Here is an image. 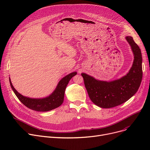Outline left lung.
<instances>
[{
  "mask_svg": "<svg viewBox=\"0 0 150 150\" xmlns=\"http://www.w3.org/2000/svg\"><path fill=\"white\" fill-rule=\"evenodd\" d=\"M134 54L133 64L128 73L111 81H101L82 73L84 83L91 100L102 108L122 105L138 91L142 79V57L141 50L131 36H126Z\"/></svg>",
  "mask_w": 150,
  "mask_h": 150,
  "instance_id": "1",
  "label": "left lung"
}]
</instances>
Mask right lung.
Wrapping results in <instances>:
<instances>
[{
	"label": "right lung",
	"mask_w": 150,
	"mask_h": 150,
	"mask_svg": "<svg viewBox=\"0 0 150 150\" xmlns=\"http://www.w3.org/2000/svg\"><path fill=\"white\" fill-rule=\"evenodd\" d=\"M77 74L74 72L63 77L59 81L54 91L48 97L42 98H33L23 96L14 89L10 78L11 87L18 98L25 106L36 111L46 112L51 111L61 106L64 101V92L69 81L74 76Z\"/></svg>",
	"instance_id": "1"
}]
</instances>
